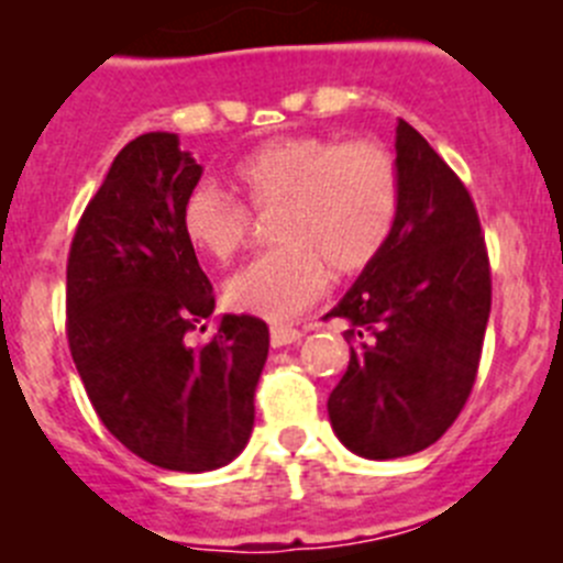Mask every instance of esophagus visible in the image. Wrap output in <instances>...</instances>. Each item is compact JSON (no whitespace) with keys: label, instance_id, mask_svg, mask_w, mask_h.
I'll use <instances>...</instances> for the list:
<instances>
[{"label":"esophagus","instance_id":"esophagus-1","mask_svg":"<svg viewBox=\"0 0 563 563\" xmlns=\"http://www.w3.org/2000/svg\"><path fill=\"white\" fill-rule=\"evenodd\" d=\"M303 332L301 329H292V327H273L271 329V345L273 349H282V345H290L296 340H301Z\"/></svg>","mask_w":563,"mask_h":563}]
</instances>
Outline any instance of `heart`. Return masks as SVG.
Returning <instances> with one entry per match:
<instances>
[{
    "instance_id": "heart-1",
    "label": "heart",
    "mask_w": 563,
    "mask_h": 563,
    "mask_svg": "<svg viewBox=\"0 0 563 563\" xmlns=\"http://www.w3.org/2000/svg\"><path fill=\"white\" fill-rule=\"evenodd\" d=\"M236 189L260 214L276 211L273 240L225 285L240 312L292 321L323 296L329 271L354 276L374 265L399 220L401 178L383 144L329 136H276L231 169ZM251 211L211 180L180 203V231L198 254L234 260L251 236Z\"/></svg>"
}]
</instances>
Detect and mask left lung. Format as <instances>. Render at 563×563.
Segmentation results:
<instances>
[{"instance_id": "left-lung-1", "label": "left lung", "mask_w": 563, "mask_h": 563, "mask_svg": "<svg viewBox=\"0 0 563 563\" xmlns=\"http://www.w3.org/2000/svg\"><path fill=\"white\" fill-rule=\"evenodd\" d=\"M399 220L385 251L327 318H345L349 368L329 396L343 446L368 461L416 455L461 416L492 312V267L463 180L399 120Z\"/></svg>"}]
</instances>
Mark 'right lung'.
<instances>
[{
    "label": "right lung",
    "instance_id": "right-lung-1",
    "mask_svg": "<svg viewBox=\"0 0 563 563\" xmlns=\"http://www.w3.org/2000/svg\"><path fill=\"white\" fill-rule=\"evenodd\" d=\"M200 173L175 133L128 142L66 262V338L82 388L117 441L169 472H211L245 450L271 345L254 316H223L206 343H189L214 312L180 231V203Z\"/></svg>",
    "mask_w": 563,
    "mask_h": 563
}]
</instances>
